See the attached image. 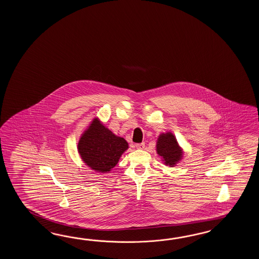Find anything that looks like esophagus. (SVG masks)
<instances>
[{
  "instance_id": "34e87169",
  "label": "esophagus",
  "mask_w": 259,
  "mask_h": 259,
  "mask_svg": "<svg viewBox=\"0 0 259 259\" xmlns=\"http://www.w3.org/2000/svg\"><path fill=\"white\" fill-rule=\"evenodd\" d=\"M144 146H145V143H137L136 144V148L139 149V150H143L144 148Z\"/></svg>"
}]
</instances>
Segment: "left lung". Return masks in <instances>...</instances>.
I'll use <instances>...</instances> for the list:
<instances>
[{
  "instance_id": "obj_1",
  "label": "left lung",
  "mask_w": 259,
  "mask_h": 259,
  "mask_svg": "<svg viewBox=\"0 0 259 259\" xmlns=\"http://www.w3.org/2000/svg\"><path fill=\"white\" fill-rule=\"evenodd\" d=\"M156 152L162 157L164 164L169 166L176 165L183 157V151L171 132L160 134L156 143Z\"/></svg>"
}]
</instances>
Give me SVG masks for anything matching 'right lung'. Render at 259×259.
I'll return each mask as SVG.
<instances>
[{"instance_id":"right-lung-1","label":"right lung","mask_w":259,"mask_h":259,"mask_svg":"<svg viewBox=\"0 0 259 259\" xmlns=\"http://www.w3.org/2000/svg\"><path fill=\"white\" fill-rule=\"evenodd\" d=\"M127 148L126 140L115 135L98 118H94L77 143L83 162L101 173L110 172Z\"/></svg>"}]
</instances>
